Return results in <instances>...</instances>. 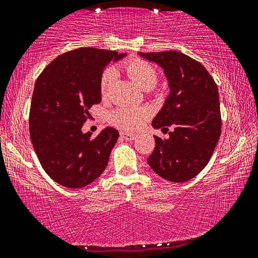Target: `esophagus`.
<instances>
[{"label":"esophagus","mask_w":258,"mask_h":258,"mask_svg":"<svg viewBox=\"0 0 258 258\" xmlns=\"http://www.w3.org/2000/svg\"><path fill=\"white\" fill-rule=\"evenodd\" d=\"M121 138L124 139V140H126V141H133V140H136L137 139V136L136 134H133V133H126V132H122L121 134Z\"/></svg>","instance_id":"34e87169"}]
</instances>
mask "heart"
Segmentation results:
<instances>
[{
    "mask_svg": "<svg viewBox=\"0 0 258 258\" xmlns=\"http://www.w3.org/2000/svg\"><path fill=\"white\" fill-rule=\"evenodd\" d=\"M130 77L145 91H150L158 83V71L147 60L134 58L126 64ZM117 78V69L109 65L101 73L99 86L102 96H108ZM150 111L147 108L119 107L109 113V121L113 126L125 131H137L148 120Z\"/></svg>",
    "mask_w": 258,
    "mask_h": 258,
    "instance_id": "b5f03b06",
    "label": "heart"
}]
</instances>
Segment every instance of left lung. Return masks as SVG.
I'll return each mask as SVG.
<instances>
[{
  "label": "left lung",
  "mask_w": 258,
  "mask_h": 258,
  "mask_svg": "<svg viewBox=\"0 0 258 258\" xmlns=\"http://www.w3.org/2000/svg\"><path fill=\"white\" fill-rule=\"evenodd\" d=\"M164 69L170 95L153 126L169 133L155 136V148L147 158L159 177L172 182L190 180L204 169L222 133L218 87L203 65L182 52H140Z\"/></svg>",
  "instance_id": "1"
}]
</instances>
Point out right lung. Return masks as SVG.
Segmentation results:
<instances>
[{"label":"right lung","mask_w":258,"mask_h":258,"mask_svg":"<svg viewBox=\"0 0 258 258\" xmlns=\"http://www.w3.org/2000/svg\"><path fill=\"white\" fill-rule=\"evenodd\" d=\"M124 56L91 47L73 49L57 56L36 79L28 117L31 141L41 166L59 185L87 186L107 167L118 131L107 127L91 138L81 127L92 105L101 102L99 81L105 65Z\"/></svg>","instance_id":"1"}]
</instances>
